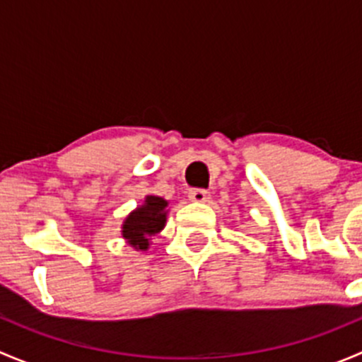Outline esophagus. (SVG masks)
Masks as SVG:
<instances>
[{"label":"esophagus","instance_id":"1","mask_svg":"<svg viewBox=\"0 0 362 362\" xmlns=\"http://www.w3.org/2000/svg\"><path fill=\"white\" fill-rule=\"evenodd\" d=\"M189 199L194 203H208L210 202V192L206 189H191L189 191Z\"/></svg>","mask_w":362,"mask_h":362}]
</instances>
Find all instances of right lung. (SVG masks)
<instances>
[{"instance_id": "obj_1", "label": "right lung", "mask_w": 362, "mask_h": 362, "mask_svg": "<svg viewBox=\"0 0 362 362\" xmlns=\"http://www.w3.org/2000/svg\"><path fill=\"white\" fill-rule=\"evenodd\" d=\"M168 202L159 196H147L145 203L131 211L122 224V236L136 250H147L151 238L166 224Z\"/></svg>"}]
</instances>
